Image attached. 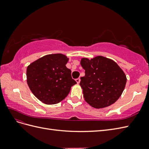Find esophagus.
I'll list each match as a JSON object with an SVG mask.
<instances>
[{"label":"esophagus","mask_w":149,"mask_h":149,"mask_svg":"<svg viewBox=\"0 0 149 149\" xmlns=\"http://www.w3.org/2000/svg\"><path fill=\"white\" fill-rule=\"evenodd\" d=\"M80 81H81L80 78H78L76 79V83H77V84H79L80 83Z\"/></svg>","instance_id":"1"}]
</instances>
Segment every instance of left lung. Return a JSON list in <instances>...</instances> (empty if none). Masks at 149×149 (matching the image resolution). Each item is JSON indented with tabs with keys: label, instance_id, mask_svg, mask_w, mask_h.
Listing matches in <instances>:
<instances>
[{
	"label": "left lung",
	"instance_id": "8db88e82",
	"mask_svg": "<svg viewBox=\"0 0 149 149\" xmlns=\"http://www.w3.org/2000/svg\"><path fill=\"white\" fill-rule=\"evenodd\" d=\"M80 64L85 70L79 85L86 102L96 109L113 104L123 94L127 82L123 70L114 61L102 56L82 58Z\"/></svg>",
	"mask_w": 149,
	"mask_h": 149
}]
</instances>
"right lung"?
Listing matches in <instances>:
<instances>
[{
  "instance_id": "right-lung-1",
  "label": "right lung",
  "mask_w": 149,
  "mask_h": 149,
  "mask_svg": "<svg viewBox=\"0 0 149 149\" xmlns=\"http://www.w3.org/2000/svg\"><path fill=\"white\" fill-rule=\"evenodd\" d=\"M69 58L61 53L49 54L30 63L26 82L34 96L45 104H55L69 94L76 84L66 65Z\"/></svg>"
}]
</instances>
